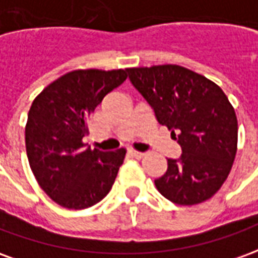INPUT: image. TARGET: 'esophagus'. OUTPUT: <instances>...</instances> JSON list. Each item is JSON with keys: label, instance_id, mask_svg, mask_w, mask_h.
Here are the masks:
<instances>
[{"label": "esophagus", "instance_id": "obj_1", "mask_svg": "<svg viewBox=\"0 0 258 258\" xmlns=\"http://www.w3.org/2000/svg\"><path fill=\"white\" fill-rule=\"evenodd\" d=\"M128 155L131 157H134V159H142V157L145 156V153H142V152L134 151V149H130Z\"/></svg>", "mask_w": 258, "mask_h": 258}]
</instances>
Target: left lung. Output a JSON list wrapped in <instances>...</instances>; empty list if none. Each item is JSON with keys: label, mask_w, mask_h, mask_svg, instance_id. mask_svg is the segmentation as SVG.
<instances>
[{"label": "left lung", "mask_w": 258, "mask_h": 258, "mask_svg": "<svg viewBox=\"0 0 258 258\" xmlns=\"http://www.w3.org/2000/svg\"><path fill=\"white\" fill-rule=\"evenodd\" d=\"M127 72L182 149L178 159H167V171L155 179L157 190L182 206L210 199L225 182L238 149V120L227 95L211 80L178 64Z\"/></svg>", "instance_id": "obj_1"}]
</instances>
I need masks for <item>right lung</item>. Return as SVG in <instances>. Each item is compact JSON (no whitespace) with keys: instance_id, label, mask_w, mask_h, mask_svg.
I'll list each match as a JSON object with an SVG mask.
<instances>
[{"instance_id":"add662e5","label":"right lung","mask_w":258,"mask_h":258,"mask_svg":"<svg viewBox=\"0 0 258 258\" xmlns=\"http://www.w3.org/2000/svg\"><path fill=\"white\" fill-rule=\"evenodd\" d=\"M127 79V70H73L45 87L31 103L26 152L41 189L62 207L81 210L112 189L125 149L87 148V121L102 99Z\"/></svg>"}]
</instances>
